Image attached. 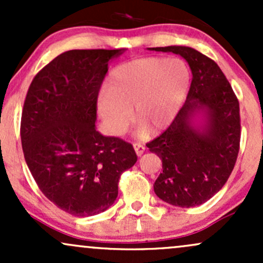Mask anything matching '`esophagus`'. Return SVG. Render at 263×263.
I'll return each mask as SVG.
<instances>
[{"label":"esophagus","instance_id":"34e87169","mask_svg":"<svg viewBox=\"0 0 263 263\" xmlns=\"http://www.w3.org/2000/svg\"><path fill=\"white\" fill-rule=\"evenodd\" d=\"M134 148L136 151V153H137V156H142V155H143L144 149H146V147H144L142 143H140V142H135Z\"/></svg>","mask_w":263,"mask_h":263}]
</instances>
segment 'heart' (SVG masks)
<instances>
[{"label": "heart", "instance_id": "1", "mask_svg": "<svg viewBox=\"0 0 263 263\" xmlns=\"http://www.w3.org/2000/svg\"><path fill=\"white\" fill-rule=\"evenodd\" d=\"M189 66L180 58L146 57L116 66L98 100V111L111 134L121 135L134 116L138 132H159L173 122L189 92Z\"/></svg>", "mask_w": 263, "mask_h": 263}]
</instances>
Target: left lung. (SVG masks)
Masks as SVG:
<instances>
[{
	"instance_id": "left-lung-1",
	"label": "left lung",
	"mask_w": 263,
	"mask_h": 263,
	"mask_svg": "<svg viewBox=\"0 0 263 263\" xmlns=\"http://www.w3.org/2000/svg\"><path fill=\"white\" fill-rule=\"evenodd\" d=\"M179 54L193 79L185 104L161 136L147 143L162 159L153 189L165 203L180 208L201 205L228 182L240 149V106L221 69L198 50L183 45L149 48ZM200 114L203 122L195 125Z\"/></svg>"
}]
</instances>
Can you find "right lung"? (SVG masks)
I'll return each instance as SVG.
<instances>
[{
  "mask_svg": "<svg viewBox=\"0 0 263 263\" xmlns=\"http://www.w3.org/2000/svg\"><path fill=\"white\" fill-rule=\"evenodd\" d=\"M123 50H68L35 75L27 92L21 120L26 163L45 197L74 216L108 209L121 174L137 162L131 143L95 127L108 62Z\"/></svg>",
  "mask_w": 263,
  "mask_h": 263,
  "instance_id": "add662e5",
  "label": "right lung"
}]
</instances>
